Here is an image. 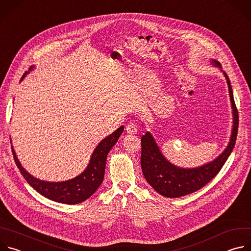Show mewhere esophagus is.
<instances>
[{
  "label": "esophagus",
  "instance_id": "obj_1",
  "mask_svg": "<svg viewBox=\"0 0 251 251\" xmlns=\"http://www.w3.org/2000/svg\"><path fill=\"white\" fill-rule=\"evenodd\" d=\"M126 132L128 134H131V135H134L137 133V126L133 123H130L126 126Z\"/></svg>",
  "mask_w": 251,
  "mask_h": 251
}]
</instances>
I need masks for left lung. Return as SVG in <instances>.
Returning <instances> with one entry per match:
<instances>
[{
    "instance_id": "left-lung-1",
    "label": "left lung",
    "mask_w": 251,
    "mask_h": 251,
    "mask_svg": "<svg viewBox=\"0 0 251 251\" xmlns=\"http://www.w3.org/2000/svg\"><path fill=\"white\" fill-rule=\"evenodd\" d=\"M212 62L214 66L222 68L218 61L213 60ZM224 75L228 85L233 115V125L228 145L217 159L197 168L185 169L176 167L163 156L150 132H147L145 135L142 136V172L146 181L160 195L167 198H178L199 191L219 174L232 152L238 130V112L234 103L229 78L226 73H224Z\"/></svg>"
}]
</instances>
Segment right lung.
<instances>
[{
	"label": "right lung",
	"mask_w": 251,
	"mask_h": 251,
	"mask_svg": "<svg viewBox=\"0 0 251 251\" xmlns=\"http://www.w3.org/2000/svg\"><path fill=\"white\" fill-rule=\"evenodd\" d=\"M26 74L23 75L22 79L26 75ZM123 130L124 126H121L112 134L104 138L94 149L87 168L80 175L68 181L54 183L42 181L34 177L22 167L12 146L14 159L25 181L38 193L57 202L67 204L79 203L89 199L103 182L107 155L116 144Z\"/></svg>",
	"instance_id": "obj_1"
}]
</instances>
